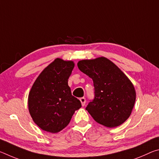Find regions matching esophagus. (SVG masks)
Here are the masks:
<instances>
[{"mask_svg":"<svg viewBox=\"0 0 159 159\" xmlns=\"http://www.w3.org/2000/svg\"><path fill=\"white\" fill-rule=\"evenodd\" d=\"M80 102H81L82 106H84L85 104V98H80Z\"/></svg>","mask_w":159,"mask_h":159,"instance_id":"obj_1","label":"esophagus"}]
</instances>
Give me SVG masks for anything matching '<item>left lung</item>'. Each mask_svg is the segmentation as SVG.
Segmentation results:
<instances>
[{
  "label": "left lung",
  "mask_w": 159,
  "mask_h": 159,
  "mask_svg": "<svg viewBox=\"0 0 159 159\" xmlns=\"http://www.w3.org/2000/svg\"><path fill=\"white\" fill-rule=\"evenodd\" d=\"M77 65L80 71L93 80L95 99L85 109L94 120L108 128L124 123L130 116L136 99L130 80L104 57L80 60Z\"/></svg>",
  "instance_id": "left-lung-1"
}]
</instances>
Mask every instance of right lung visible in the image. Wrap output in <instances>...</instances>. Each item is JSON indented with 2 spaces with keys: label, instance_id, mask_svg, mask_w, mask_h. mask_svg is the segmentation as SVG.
I'll list each match as a JSON object with an SVG mask.
<instances>
[{
  "label": "right lung",
  "instance_id": "right-lung-1",
  "mask_svg": "<svg viewBox=\"0 0 159 159\" xmlns=\"http://www.w3.org/2000/svg\"><path fill=\"white\" fill-rule=\"evenodd\" d=\"M75 66L73 61L57 58L43 70L31 88L29 111L34 122L43 130L57 133L68 125L79 99L71 95L68 79Z\"/></svg>",
  "mask_w": 159,
  "mask_h": 159
}]
</instances>
